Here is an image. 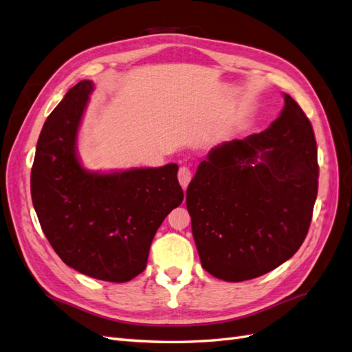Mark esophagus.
Returning a JSON list of instances; mask_svg holds the SVG:
<instances>
[{"label":"esophagus","instance_id":"obj_1","mask_svg":"<svg viewBox=\"0 0 352 352\" xmlns=\"http://www.w3.org/2000/svg\"><path fill=\"white\" fill-rule=\"evenodd\" d=\"M177 179H179V184L184 189H186V186L189 185L190 179H192V172H190V168L186 166H182L179 168V173H177Z\"/></svg>","mask_w":352,"mask_h":352}]
</instances>
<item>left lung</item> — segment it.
<instances>
[{"instance_id":"obj_1","label":"left lung","mask_w":352,"mask_h":352,"mask_svg":"<svg viewBox=\"0 0 352 352\" xmlns=\"http://www.w3.org/2000/svg\"><path fill=\"white\" fill-rule=\"evenodd\" d=\"M318 188L317 144L285 94L269 129L212 148L186 190L201 264L228 282L258 278L300 250Z\"/></svg>"}]
</instances>
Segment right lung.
<instances>
[{
	"instance_id": "obj_1",
	"label": "right lung",
	"mask_w": 352,
	"mask_h": 352,
	"mask_svg": "<svg viewBox=\"0 0 352 352\" xmlns=\"http://www.w3.org/2000/svg\"><path fill=\"white\" fill-rule=\"evenodd\" d=\"M94 89L80 80L42 127L30 173L41 228L69 267L94 279L127 282L146 267L157 229L184 201L177 164L91 173L79 163V124Z\"/></svg>"
}]
</instances>
